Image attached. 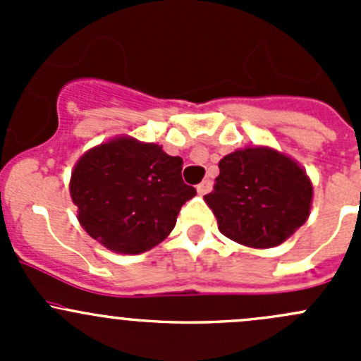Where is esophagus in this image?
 Wrapping results in <instances>:
<instances>
[{
    "label": "esophagus",
    "mask_w": 361,
    "mask_h": 361,
    "mask_svg": "<svg viewBox=\"0 0 361 361\" xmlns=\"http://www.w3.org/2000/svg\"><path fill=\"white\" fill-rule=\"evenodd\" d=\"M211 188H213V183H211V180H204L202 183L197 185V192L201 195H206L207 192H211Z\"/></svg>",
    "instance_id": "esophagus-1"
}]
</instances>
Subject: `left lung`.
I'll use <instances>...</instances> for the list:
<instances>
[{
    "label": "left lung",
    "instance_id": "1",
    "mask_svg": "<svg viewBox=\"0 0 361 361\" xmlns=\"http://www.w3.org/2000/svg\"><path fill=\"white\" fill-rule=\"evenodd\" d=\"M214 190L204 195L225 238L248 248H274L309 218L312 183L292 157L271 147L225 155Z\"/></svg>",
    "mask_w": 361,
    "mask_h": 361
}]
</instances>
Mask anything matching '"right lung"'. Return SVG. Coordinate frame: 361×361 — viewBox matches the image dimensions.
I'll return each instance as SVG.
<instances>
[{"mask_svg":"<svg viewBox=\"0 0 361 361\" xmlns=\"http://www.w3.org/2000/svg\"><path fill=\"white\" fill-rule=\"evenodd\" d=\"M181 167V157L133 136H116L90 148L69 180L80 225L115 253L140 255L155 248L174 228L181 206L197 194L183 183Z\"/></svg>","mask_w":361,"mask_h":361,"instance_id":"1","label":"right lung"}]
</instances>
